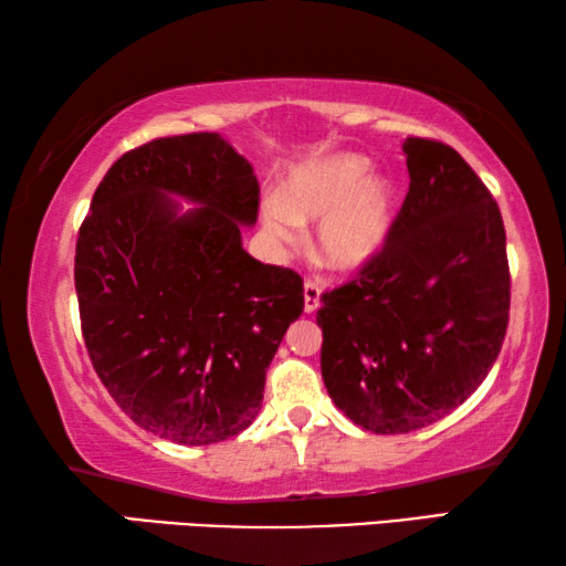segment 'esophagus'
I'll return each mask as SVG.
<instances>
[{
    "mask_svg": "<svg viewBox=\"0 0 566 566\" xmlns=\"http://www.w3.org/2000/svg\"><path fill=\"white\" fill-rule=\"evenodd\" d=\"M319 294H322L319 282H312V280L304 282V312L317 310V306H319Z\"/></svg>",
    "mask_w": 566,
    "mask_h": 566,
    "instance_id": "obj_1",
    "label": "esophagus"
}]
</instances>
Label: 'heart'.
I'll return each instance as SVG.
<instances>
[{"mask_svg":"<svg viewBox=\"0 0 566 566\" xmlns=\"http://www.w3.org/2000/svg\"><path fill=\"white\" fill-rule=\"evenodd\" d=\"M369 176L359 155H327L292 169L284 197L262 205L264 232L292 247L302 224L319 222L314 252L332 270H359L385 247L395 222V191L385 179Z\"/></svg>","mask_w":566,"mask_h":566,"instance_id":"1","label":"heart"}]
</instances>
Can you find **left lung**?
I'll return each mask as SVG.
<instances>
[{
    "mask_svg": "<svg viewBox=\"0 0 566 566\" xmlns=\"http://www.w3.org/2000/svg\"><path fill=\"white\" fill-rule=\"evenodd\" d=\"M409 191L375 260L322 294V379L354 424L407 434L490 375L510 324L502 212L444 142L407 137Z\"/></svg>",
    "mask_w": 566,
    "mask_h": 566,
    "instance_id": "8db88e82",
    "label": "left lung"
}]
</instances>
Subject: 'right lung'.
<instances>
[{
	"label": "right lung",
	"mask_w": 566,
	"mask_h": 566,
	"mask_svg": "<svg viewBox=\"0 0 566 566\" xmlns=\"http://www.w3.org/2000/svg\"><path fill=\"white\" fill-rule=\"evenodd\" d=\"M165 190L202 208L177 216ZM252 165L214 132L129 149L94 191L74 286L92 367L142 429L199 447L237 437L262 407L266 369L304 310L302 276L256 262Z\"/></svg>",
	"instance_id": "right-lung-1"
}]
</instances>
